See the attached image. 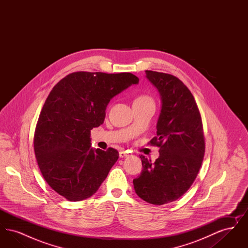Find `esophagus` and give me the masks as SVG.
I'll return each instance as SVG.
<instances>
[{"instance_id":"esophagus-1","label":"esophagus","mask_w":248,"mask_h":248,"mask_svg":"<svg viewBox=\"0 0 248 248\" xmlns=\"http://www.w3.org/2000/svg\"><path fill=\"white\" fill-rule=\"evenodd\" d=\"M119 156H120L121 158H124V157H127V156H128V154H127L126 152H124V151H121V152L119 153Z\"/></svg>"}]
</instances>
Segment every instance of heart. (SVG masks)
I'll return each instance as SVG.
<instances>
[{
    "instance_id": "b5f03b06",
    "label": "heart",
    "mask_w": 248,
    "mask_h": 248,
    "mask_svg": "<svg viewBox=\"0 0 248 248\" xmlns=\"http://www.w3.org/2000/svg\"><path fill=\"white\" fill-rule=\"evenodd\" d=\"M145 101H153V98L147 94H140L137 96L134 100V102H145Z\"/></svg>"
}]
</instances>
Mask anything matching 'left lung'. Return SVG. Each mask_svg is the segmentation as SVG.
<instances>
[{"label": "left lung", "mask_w": 248, "mask_h": 248, "mask_svg": "<svg viewBox=\"0 0 248 248\" xmlns=\"http://www.w3.org/2000/svg\"><path fill=\"white\" fill-rule=\"evenodd\" d=\"M145 72L162 99L157 135L149 142L159 148L160 156L152 162L140 155L143 169L133 183L141 199L162 205L190 188L203 160L205 142L200 111L189 88L174 75Z\"/></svg>", "instance_id": "1"}]
</instances>
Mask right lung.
<instances>
[{"mask_svg":"<svg viewBox=\"0 0 248 248\" xmlns=\"http://www.w3.org/2000/svg\"><path fill=\"white\" fill-rule=\"evenodd\" d=\"M139 81L130 72L76 71L53 87L39 115L33 144L40 171L59 195L84 200L105 180L119 153L90 148V131L103 124L109 100Z\"/></svg>","mask_w":248,"mask_h":248,"instance_id":"1","label":"right lung"}]
</instances>
